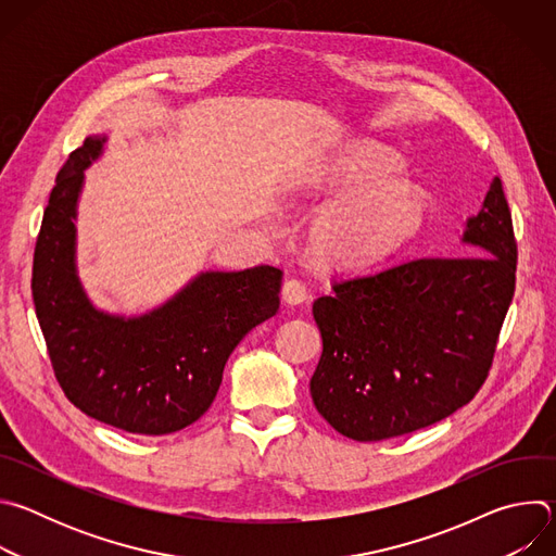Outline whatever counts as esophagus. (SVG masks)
Segmentation results:
<instances>
[{"label": "esophagus", "instance_id": "34e87169", "mask_svg": "<svg viewBox=\"0 0 556 556\" xmlns=\"http://www.w3.org/2000/svg\"><path fill=\"white\" fill-rule=\"evenodd\" d=\"M281 296H283L286 303L299 305V303H303L307 299V288L299 279H288L283 283V288H281Z\"/></svg>", "mask_w": 556, "mask_h": 556}]
</instances>
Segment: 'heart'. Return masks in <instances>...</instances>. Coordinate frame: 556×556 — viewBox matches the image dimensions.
Returning a JSON list of instances; mask_svg holds the SVG:
<instances>
[{
	"mask_svg": "<svg viewBox=\"0 0 556 556\" xmlns=\"http://www.w3.org/2000/svg\"><path fill=\"white\" fill-rule=\"evenodd\" d=\"M399 153L374 142H358L339 153L309 178L314 189L363 192L328 208L309 230L312 253L326 266H354L376 260L418 230L427 211L425 193L399 180Z\"/></svg>",
	"mask_w": 556,
	"mask_h": 556,
	"instance_id": "1",
	"label": "heart"
}]
</instances>
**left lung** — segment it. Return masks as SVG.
<instances>
[{"instance_id": "obj_1", "label": "left lung", "mask_w": 556, "mask_h": 556, "mask_svg": "<svg viewBox=\"0 0 556 556\" xmlns=\"http://www.w3.org/2000/svg\"><path fill=\"white\" fill-rule=\"evenodd\" d=\"M468 257H422L334 283L312 305L324 354L309 380L341 435L378 442L448 418L484 384L515 294L502 180L466 219Z\"/></svg>"}]
</instances>
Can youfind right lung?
<instances>
[{
    "mask_svg": "<svg viewBox=\"0 0 556 556\" xmlns=\"http://www.w3.org/2000/svg\"><path fill=\"white\" fill-rule=\"evenodd\" d=\"M105 140L88 136L56 176L35 247L33 301L67 401L127 433L165 435L211 407L237 343L279 309L281 270H204L144 314L99 309L78 279L74 222L84 172Z\"/></svg>",
    "mask_w": 556,
    "mask_h": 556,
    "instance_id": "obj_1",
    "label": "right lung"
}]
</instances>
